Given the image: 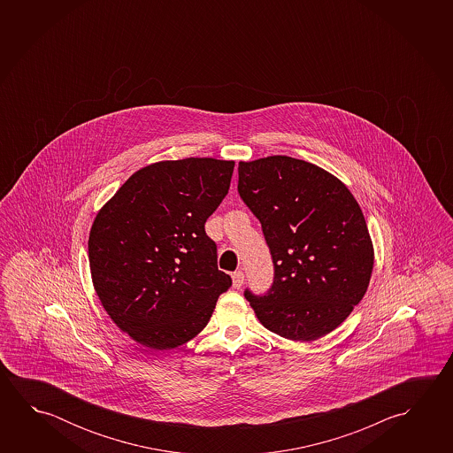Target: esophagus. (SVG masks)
I'll return each mask as SVG.
<instances>
[{
  "label": "esophagus",
  "mask_w": 453,
  "mask_h": 453,
  "mask_svg": "<svg viewBox=\"0 0 453 453\" xmlns=\"http://www.w3.org/2000/svg\"><path fill=\"white\" fill-rule=\"evenodd\" d=\"M232 282H234V288H235V289H240V288L243 286V282H245V273H243L242 270L234 272V273H232Z\"/></svg>",
  "instance_id": "esophagus-1"
}]
</instances>
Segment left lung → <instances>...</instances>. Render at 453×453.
<instances>
[{"label": "left lung", "instance_id": "obj_1", "mask_svg": "<svg viewBox=\"0 0 453 453\" xmlns=\"http://www.w3.org/2000/svg\"><path fill=\"white\" fill-rule=\"evenodd\" d=\"M238 194L273 260L270 289L245 290L257 319L292 342L330 334L364 298L374 262L354 196L328 172L289 156L238 163Z\"/></svg>", "mask_w": 453, "mask_h": 453}]
</instances>
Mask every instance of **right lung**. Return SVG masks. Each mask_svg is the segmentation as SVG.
I'll list each match as a JSON object with an SVG mask.
<instances>
[{"instance_id":"right-lung-1","label":"right lung","mask_w":453,"mask_h":453,"mask_svg":"<svg viewBox=\"0 0 453 453\" xmlns=\"http://www.w3.org/2000/svg\"><path fill=\"white\" fill-rule=\"evenodd\" d=\"M234 165L213 157L151 164L97 213L88 240L93 284L111 320L142 346L189 342L229 289L205 223L229 193Z\"/></svg>"}]
</instances>
